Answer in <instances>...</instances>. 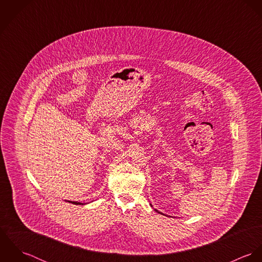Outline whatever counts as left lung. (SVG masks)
Segmentation results:
<instances>
[{
	"label": "left lung",
	"mask_w": 262,
	"mask_h": 262,
	"mask_svg": "<svg viewBox=\"0 0 262 262\" xmlns=\"http://www.w3.org/2000/svg\"><path fill=\"white\" fill-rule=\"evenodd\" d=\"M150 206H151V207H152V205H151V204H150ZM154 211H155V212H157V213H160V212H158V211H157V210H156V209H154ZM160 214H162V213H160ZM162 215H164V214H162Z\"/></svg>",
	"instance_id": "left-lung-1"
}]
</instances>
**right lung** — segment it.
<instances>
[{"label":"right lung","mask_w":262,"mask_h":262,"mask_svg":"<svg viewBox=\"0 0 262 262\" xmlns=\"http://www.w3.org/2000/svg\"><path fill=\"white\" fill-rule=\"evenodd\" d=\"M69 203H72V204H75V205H83L82 203H79V202H73V201H67Z\"/></svg>","instance_id":"obj_1"}]
</instances>
